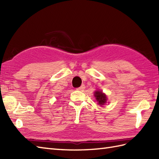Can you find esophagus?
Instances as JSON below:
<instances>
[{"label": "esophagus", "mask_w": 159, "mask_h": 159, "mask_svg": "<svg viewBox=\"0 0 159 159\" xmlns=\"http://www.w3.org/2000/svg\"><path fill=\"white\" fill-rule=\"evenodd\" d=\"M85 88V86L84 85H82L80 87H78V88H76V89L79 90V91H82L83 89H84Z\"/></svg>", "instance_id": "34e87169"}]
</instances>
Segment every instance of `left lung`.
I'll use <instances>...</instances> for the list:
<instances>
[{
    "mask_svg": "<svg viewBox=\"0 0 159 159\" xmlns=\"http://www.w3.org/2000/svg\"><path fill=\"white\" fill-rule=\"evenodd\" d=\"M94 96L96 97V99L98 103V104H100V106L104 105V104L107 102V97L105 94L102 93V91H96V92H94Z\"/></svg>",
    "mask_w": 159,
    "mask_h": 159,
    "instance_id": "obj_1",
    "label": "left lung"
}]
</instances>
